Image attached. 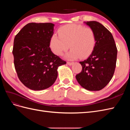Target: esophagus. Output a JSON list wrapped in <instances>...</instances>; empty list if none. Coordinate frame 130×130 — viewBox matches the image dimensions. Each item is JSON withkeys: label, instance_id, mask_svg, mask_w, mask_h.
<instances>
[{"label": "esophagus", "instance_id": "34e87169", "mask_svg": "<svg viewBox=\"0 0 130 130\" xmlns=\"http://www.w3.org/2000/svg\"><path fill=\"white\" fill-rule=\"evenodd\" d=\"M67 64L69 65V66H71L73 64V62H67Z\"/></svg>", "mask_w": 130, "mask_h": 130}]
</instances>
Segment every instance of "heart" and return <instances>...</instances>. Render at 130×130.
<instances>
[{"mask_svg": "<svg viewBox=\"0 0 130 130\" xmlns=\"http://www.w3.org/2000/svg\"><path fill=\"white\" fill-rule=\"evenodd\" d=\"M58 36L53 35L49 41L52 52L61 56L69 48L71 49L67 57L69 59L85 58L94 50L96 43L95 31L82 25L67 24L60 27Z\"/></svg>", "mask_w": 130, "mask_h": 130, "instance_id": "obj_1", "label": "heart"}]
</instances>
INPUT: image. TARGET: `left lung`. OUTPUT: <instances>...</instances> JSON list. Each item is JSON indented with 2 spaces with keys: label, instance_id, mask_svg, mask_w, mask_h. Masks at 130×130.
I'll return each instance as SVG.
<instances>
[{
  "label": "left lung",
  "instance_id": "1",
  "mask_svg": "<svg viewBox=\"0 0 130 130\" xmlns=\"http://www.w3.org/2000/svg\"><path fill=\"white\" fill-rule=\"evenodd\" d=\"M86 23L95 31L96 43L89 57L80 62L82 69L76 78L86 89L98 91L105 87L113 76L117 48L112 34L104 26L96 21Z\"/></svg>",
  "mask_w": 130,
  "mask_h": 130
}]
</instances>
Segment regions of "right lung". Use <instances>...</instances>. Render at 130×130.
Returning a JSON list of instances; mask_svg holds the SVG:
<instances>
[{"mask_svg":"<svg viewBox=\"0 0 130 130\" xmlns=\"http://www.w3.org/2000/svg\"><path fill=\"white\" fill-rule=\"evenodd\" d=\"M54 26L50 23H28L14 37V68L19 80L30 89L43 90L52 86L58 67L66 63L49 47Z\"/></svg>","mask_w":130,"mask_h":130,"instance_id":"right-lung-1","label":"right lung"}]
</instances>
